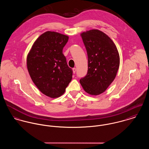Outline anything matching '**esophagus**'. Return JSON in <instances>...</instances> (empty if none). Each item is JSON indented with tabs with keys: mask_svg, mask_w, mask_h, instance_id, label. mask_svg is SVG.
<instances>
[{
	"mask_svg": "<svg viewBox=\"0 0 149 149\" xmlns=\"http://www.w3.org/2000/svg\"><path fill=\"white\" fill-rule=\"evenodd\" d=\"M72 70H73V73L74 74L76 73V69L75 68H73Z\"/></svg>",
	"mask_w": 149,
	"mask_h": 149,
	"instance_id": "esophagus-1",
	"label": "esophagus"
}]
</instances>
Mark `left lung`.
Instances as JSON below:
<instances>
[{
	"label": "left lung",
	"instance_id": "1",
	"mask_svg": "<svg viewBox=\"0 0 149 149\" xmlns=\"http://www.w3.org/2000/svg\"><path fill=\"white\" fill-rule=\"evenodd\" d=\"M81 36L88 54V69L80 82L86 93L100 95L116 76L120 66V55L113 41L100 30L84 32Z\"/></svg>",
	"mask_w": 149,
	"mask_h": 149
}]
</instances>
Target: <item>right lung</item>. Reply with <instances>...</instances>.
Here are the masks:
<instances>
[{"instance_id":"1","label":"right lung","mask_w":149,"mask_h":149,"mask_svg":"<svg viewBox=\"0 0 149 149\" xmlns=\"http://www.w3.org/2000/svg\"><path fill=\"white\" fill-rule=\"evenodd\" d=\"M68 39L56 32H45L35 41L27 56L32 80L41 93L51 98L63 95L72 79L73 70L63 54Z\"/></svg>"}]
</instances>
